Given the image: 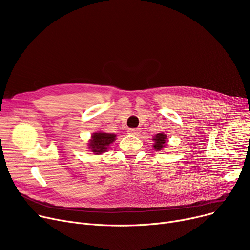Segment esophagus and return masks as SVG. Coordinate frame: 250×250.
Here are the masks:
<instances>
[{"label": "esophagus", "instance_id": "1", "mask_svg": "<svg viewBox=\"0 0 250 250\" xmlns=\"http://www.w3.org/2000/svg\"><path fill=\"white\" fill-rule=\"evenodd\" d=\"M140 128H129L128 130H127V133L129 134V135H134V136H138L139 134H140Z\"/></svg>", "mask_w": 250, "mask_h": 250}]
</instances>
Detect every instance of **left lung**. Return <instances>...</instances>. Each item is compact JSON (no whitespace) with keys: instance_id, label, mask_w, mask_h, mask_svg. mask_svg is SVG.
<instances>
[{"instance_id":"obj_1","label":"left lung","mask_w":250,"mask_h":250,"mask_svg":"<svg viewBox=\"0 0 250 250\" xmlns=\"http://www.w3.org/2000/svg\"><path fill=\"white\" fill-rule=\"evenodd\" d=\"M155 141L154 144V149L157 151L162 150V148L166 145V135L165 134H157L156 137L153 139Z\"/></svg>"}]
</instances>
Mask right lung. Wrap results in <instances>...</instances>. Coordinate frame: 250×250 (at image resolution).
I'll use <instances>...</instances> for the list:
<instances>
[{"label":"right lung","instance_id":"right-lung-1","mask_svg":"<svg viewBox=\"0 0 250 250\" xmlns=\"http://www.w3.org/2000/svg\"><path fill=\"white\" fill-rule=\"evenodd\" d=\"M115 140V135L106 133H95L90 140L89 148L92 152L100 154L106 151L107 147Z\"/></svg>","mask_w":250,"mask_h":250}]
</instances>
